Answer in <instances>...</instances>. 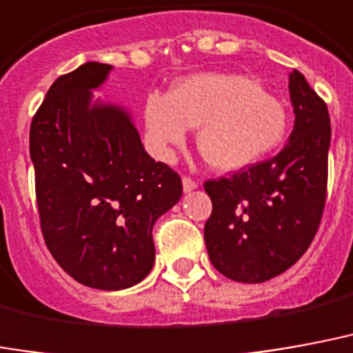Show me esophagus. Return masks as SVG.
<instances>
[{"mask_svg":"<svg viewBox=\"0 0 353 353\" xmlns=\"http://www.w3.org/2000/svg\"><path fill=\"white\" fill-rule=\"evenodd\" d=\"M181 183H183V190L185 192H190V190H194L198 187V183L192 179V177L189 176H183V179H181Z\"/></svg>","mask_w":353,"mask_h":353,"instance_id":"1","label":"esophagus"}]
</instances>
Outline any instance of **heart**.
<instances>
[{
	"instance_id": "obj_1",
	"label": "heart",
	"mask_w": 353,
	"mask_h": 353,
	"mask_svg": "<svg viewBox=\"0 0 353 353\" xmlns=\"http://www.w3.org/2000/svg\"><path fill=\"white\" fill-rule=\"evenodd\" d=\"M145 127L161 153L181 145L187 129H198L203 161L221 172H237L270 155L286 134V110L254 80L232 72L194 74L170 95L151 93Z\"/></svg>"
}]
</instances>
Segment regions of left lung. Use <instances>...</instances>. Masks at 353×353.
Wrapping results in <instances>:
<instances>
[{
    "label": "left lung",
    "instance_id": "8db88e82",
    "mask_svg": "<svg viewBox=\"0 0 353 353\" xmlns=\"http://www.w3.org/2000/svg\"><path fill=\"white\" fill-rule=\"evenodd\" d=\"M294 130L281 153L210 179L203 228L211 263L237 283H263L292 268L314 239L327 190L330 112L299 70L290 72Z\"/></svg>",
    "mask_w": 353,
    "mask_h": 353
}]
</instances>
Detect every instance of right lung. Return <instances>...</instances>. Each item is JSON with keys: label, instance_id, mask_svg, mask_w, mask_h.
<instances>
[{"label": "right lung", "instance_id": "right-lung-1", "mask_svg": "<svg viewBox=\"0 0 353 353\" xmlns=\"http://www.w3.org/2000/svg\"><path fill=\"white\" fill-rule=\"evenodd\" d=\"M110 70L90 61L57 78L30 129L44 243L97 290L129 288L150 273L153 224L183 192L177 172L145 153L129 112L93 103Z\"/></svg>", "mask_w": 353, "mask_h": 353}]
</instances>
